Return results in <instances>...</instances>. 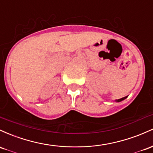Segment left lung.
<instances>
[{"instance_id":"obj_1","label":"left lung","mask_w":153,"mask_h":153,"mask_svg":"<svg viewBox=\"0 0 153 153\" xmlns=\"http://www.w3.org/2000/svg\"><path fill=\"white\" fill-rule=\"evenodd\" d=\"M126 97H127V96H126V97H122V98H121V99H118V100H116V102H121V101H122V100H123L124 99H126Z\"/></svg>"}]
</instances>
